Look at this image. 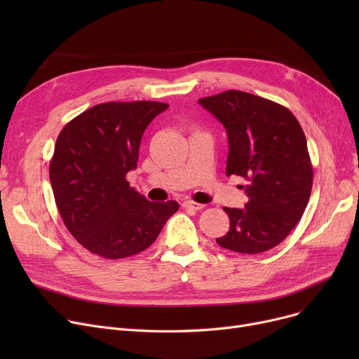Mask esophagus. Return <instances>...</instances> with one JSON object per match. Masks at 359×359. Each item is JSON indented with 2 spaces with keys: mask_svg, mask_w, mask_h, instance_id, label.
I'll return each instance as SVG.
<instances>
[{
  "mask_svg": "<svg viewBox=\"0 0 359 359\" xmlns=\"http://www.w3.org/2000/svg\"><path fill=\"white\" fill-rule=\"evenodd\" d=\"M182 205H183V208L194 210V211H199L205 206L203 203H198V202H194V201H184Z\"/></svg>",
  "mask_w": 359,
  "mask_h": 359,
  "instance_id": "obj_1",
  "label": "esophagus"
}]
</instances>
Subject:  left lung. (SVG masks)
<instances>
[{"instance_id":"left-lung-1","label":"left lung","mask_w":359,"mask_h":359,"mask_svg":"<svg viewBox=\"0 0 359 359\" xmlns=\"http://www.w3.org/2000/svg\"><path fill=\"white\" fill-rule=\"evenodd\" d=\"M224 125L229 138L227 176L248 180L244 208H227L230 230L221 248L256 255L284 240L304 214L313 167L303 129L292 113L272 100L229 90L198 100Z\"/></svg>"}]
</instances>
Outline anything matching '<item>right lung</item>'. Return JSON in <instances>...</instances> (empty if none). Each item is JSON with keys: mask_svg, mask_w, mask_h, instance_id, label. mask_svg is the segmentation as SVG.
Wrapping results in <instances>:
<instances>
[{"mask_svg": "<svg viewBox=\"0 0 359 359\" xmlns=\"http://www.w3.org/2000/svg\"><path fill=\"white\" fill-rule=\"evenodd\" d=\"M168 107L160 102H110L68 122L55 144L49 179L65 227L88 252L134 256L156 241L176 201L149 202L129 186L144 130Z\"/></svg>", "mask_w": 359, "mask_h": 359, "instance_id": "right-lung-1", "label": "right lung"}]
</instances>
